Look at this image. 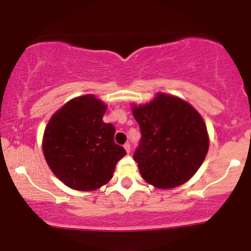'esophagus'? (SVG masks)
<instances>
[{"instance_id":"1","label":"esophagus","mask_w":251,"mask_h":251,"mask_svg":"<svg viewBox=\"0 0 251 251\" xmlns=\"http://www.w3.org/2000/svg\"><path fill=\"white\" fill-rule=\"evenodd\" d=\"M124 149L126 150V152H127V153H129V152H131V145H129L128 143H126L125 145H124Z\"/></svg>"}]
</instances>
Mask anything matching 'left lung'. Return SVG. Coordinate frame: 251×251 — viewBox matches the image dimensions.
I'll return each instance as SVG.
<instances>
[{
    "instance_id": "8db88e82",
    "label": "left lung",
    "mask_w": 251,
    "mask_h": 251,
    "mask_svg": "<svg viewBox=\"0 0 251 251\" xmlns=\"http://www.w3.org/2000/svg\"><path fill=\"white\" fill-rule=\"evenodd\" d=\"M132 113L142 131L133 158L144 179L171 189L194 177L209 150L208 129L197 109L159 92L148 103H133Z\"/></svg>"
}]
</instances>
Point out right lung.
Listing matches in <instances>:
<instances>
[{
  "label": "right lung",
  "instance_id": "right-lung-1",
  "mask_svg": "<svg viewBox=\"0 0 251 251\" xmlns=\"http://www.w3.org/2000/svg\"><path fill=\"white\" fill-rule=\"evenodd\" d=\"M106 109V103L93 94L76 97L57 109L46 126L43 155L51 172L68 188H101L126 154L114 143V126L103 123Z\"/></svg>",
  "mask_w": 251,
  "mask_h": 251
}]
</instances>
